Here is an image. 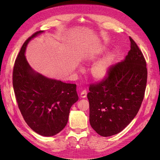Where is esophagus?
Masks as SVG:
<instances>
[{
	"instance_id": "34e87169",
	"label": "esophagus",
	"mask_w": 160,
	"mask_h": 160,
	"mask_svg": "<svg viewBox=\"0 0 160 160\" xmlns=\"http://www.w3.org/2000/svg\"><path fill=\"white\" fill-rule=\"evenodd\" d=\"M87 90L84 89L82 91V92L80 93V97L82 98H84L87 97Z\"/></svg>"
}]
</instances>
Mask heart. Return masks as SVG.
<instances>
[{"label":"heart","instance_id":"heart-1","mask_svg":"<svg viewBox=\"0 0 160 160\" xmlns=\"http://www.w3.org/2000/svg\"><path fill=\"white\" fill-rule=\"evenodd\" d=\"M105 52H107V49L102 47L97 53L90 56L88 59L95 60L98 58V57L103 55ZM115 58V56L113 53H109L94 64L91 68V72L95 79L98 80H103L108 76L111 67L114 62Z\"/></svg>","mask_w":160,"mask_h":160}]
</instances>
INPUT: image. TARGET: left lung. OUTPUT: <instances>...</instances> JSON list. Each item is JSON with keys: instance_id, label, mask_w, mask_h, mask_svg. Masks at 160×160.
I'll use <instances>...</instances> for the list:
<instances>
[{"instance_id": "left-lung-1", "label": "left lung", "mask_w": 160, "mask_h": 160, "mask_svg": "<svg viewBox=\"0 0 160 160\" xmlns=\"http://www.w3.org/2000/svg\"><path fill=\"white\" fill-rule=\"evenodd\" d=\"M125 59L112 65L108 76L90 84L87 94L90 124L101 136L121 132L138 113L147 82V62L131 37Z\"/></svg>"}]
</instances>
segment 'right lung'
<instances>
[{
	"mask_svg": "<svg viewBox=\"0 0 160 160\" xmlns=\"http://www.w3.org/2000/svg\"><path fill=\"white\" fill-rule=\"evenodd\" d=\"M43 31L36 32L24 42L15 60L12 82L16 99L29 127L42 136L58 133L67 124L70 108L78 96L76 84L49 79L36 73L26 60L29 41Z\"/></svg>",
	"mask_w": 160,
	"mask_h": 160,
	"instance_id": "1",
	"label": "right lung"
}]
</instances>
